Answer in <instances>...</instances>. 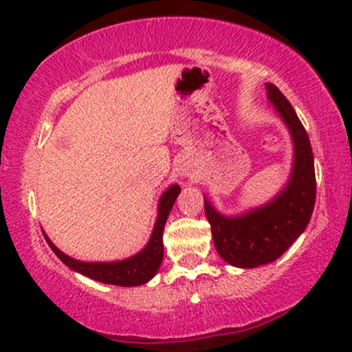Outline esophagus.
<instances>
[{
    "label": "esophagus",
    "mask_w": 352,
    "mask_h": 352,
    "mask_svg": "<svg viewBox=\"0 0 352 352\" xmlns=\"http://www.w3.org/2000/svg\"><path fill=\"white\" fill-rule=\"evenodd\" d=\"M182 175H184V176H189V175H190V171H189V170H184V171H182Z\"/></svg>",
    "instance_id": "esophagus-1"
}]
</instances>
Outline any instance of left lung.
Listing matches in <instances>:
<instances>
[{"mask_svg": "<svg viewBox=\"0 0 352 352\" xmlns=\"http://www.w3.org/2000/svg\"><path fill=\"white\" fill-rule=\"evenodd\" d=\"M265 89L293 142V165L286 184L268 202L237 215H223L204 195L217 252L237 268L265 265L285 254L307 228L316 205V170L307 132L285 95L273 84H265Z\"/></svg>", "mask_w": 352, "mask_h": 352, "instance_id": "8db88e82", "label": "left lung"}]
</instances>
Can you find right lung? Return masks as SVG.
Listing matches in <instances>:
<instances>
[{
    "instance_id": "1",
    "label": "right lung",
    "mask_w": 352,
    "mask_h": 352,
    "mask_svg": "<svg viewBox=\"0 0 352 352\" xmlns=\"http://www.w3.org/2000/svg\"><path fill=\"white\" fill-rule=\"evenodd\" d=\"M181 192V187L177 184H171L162 197L158 200V215L157 221L153 225V231L150 234L148 243L139 252L127 257L124 260H115V262H82L76 260L61 252L56 245H54L50 237L45 234V239L56 257L69 267L72 272L80 273V275L92 278L95 281L104 283V285H115V286H140L148 283L152 278L157 275L163 260V230H165L168 215H170L173 205H175L177 195Z\"/></svg>"
}]
</instances>
